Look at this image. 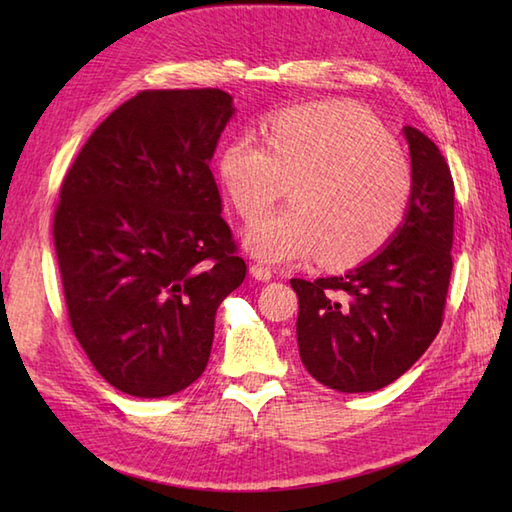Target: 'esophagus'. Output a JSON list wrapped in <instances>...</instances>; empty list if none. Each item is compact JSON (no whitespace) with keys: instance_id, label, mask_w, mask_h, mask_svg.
Returning a JSON list of instances; mask_svg holds the SVG:
<instances>
[{"instance_id":"esophagus-1","label":"esophagus","mask_w":512,"mask_h":512,"mask_svg":"<svg viewBox=\"0 0 512 512\" xmlns=\"http://www.w3.org/2000/svg\"><path fill=\"white\" fill-rule=\"evenodd\" d=\"M250 273H253V277L255 279H259V281H270V279H273V270H270L266 264H253V266H250Z\"/></svg>"}]
</instances>
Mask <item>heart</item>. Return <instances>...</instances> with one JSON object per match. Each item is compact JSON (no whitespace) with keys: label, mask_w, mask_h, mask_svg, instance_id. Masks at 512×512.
<instances>
[{"label":"heart","mask_w":512,"mask_h":512,"mask_svg":"<svg viewBox=\"0 0 512 512\" xmlns=\"http://www.w3.org/2000/svg\"><path fill=\"white\" fill-rule=\"evenodd\" d=\"M266 145L237 136L220 154V178L237 213L255 222L292 184V209L248 228L246 246L266 262L321 253L350 266L383 248L405 220L411 169L363 107L325 101L290 107L264 127Z\"/></svg>","instance_id":"b5f03b06"}]
</instances>
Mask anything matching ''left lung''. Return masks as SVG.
Here are the masks:
<instances>
[{"mask_svg":"<svg viewBox=\"0 0 512 512\" xmlns=\"http://www.w3.org/2000/svg\"><path fill=\"white\" fill-rule=\"evenodd\" d=\"M411 158L405 222L376 257L341 277L290 279L301 361L321 385L358 394L394 383L442 328L453 270L455 187L433 140L402 129Z\"/></svg>","mask_w":512,"mask_h":512,"instance_id":"1","label":"left lung"}]
</instances>
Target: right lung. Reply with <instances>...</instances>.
Returning <instances> with one entry per match:
<instances>
[{"label":"right lung","mask_w":512,"mask_h":512,"mask_svg":"<svg viewBox=\"0 0 512 512\" xmlns=\"http://www.w3.org/2000/svg\"><path fill=\"white\" fill-rule=\"evenodd\" d=\"M233 99L143 90L94 129L52 237L76 341L107 383L178 394L209 363L215 310L246 277L211 171Z\"/></svg>","instance_id":"obj_1"}]
</instances>
